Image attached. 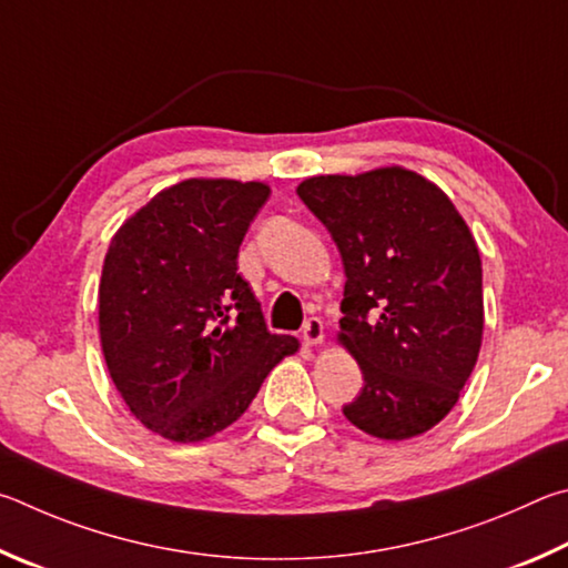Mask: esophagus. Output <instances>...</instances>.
Segmentation results:
<instances>
[{
	"instance_id": "esophagus-1",
	"label": "esophagus",
	"mask_w": 568,
	"mask_h": 568,
	"mask_svg": "<svg viewBox=\"0 0 568 568\" xmlns=\"http://www.w3.org/2000/svg\"><path fill=\"white\" fill-rule=\"evenodd\" d=\"M302 339H304V344H310V346L322 344V339H324V322L320 320V316H310V320L304 322Z\"/></svg>"
}]
</instances>
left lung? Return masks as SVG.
I'll list each match as a JSON object with an SVG mask.
<instances>
[{"label": "left lung", "mask_w": 568, "mask_h": 568, "mask_svg": "<svg viewBox=\"0 0 568 568\" xmlns=\"http://www.w3.org/2000/svg\"><path fill=\"white\" fill-rule=\"evenodd\" d=\"M296 194L344 262L339 339L364 374L344 416L386 442L429 432L481 349V256L469 226L439 186L399 166L312 176Z\"/></svg>", "instance_id": "left-lung-1"}]
</instances>
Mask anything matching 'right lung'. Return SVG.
Masks as SVG:
<instances>
[{
  "label": "right lung",
  "mask_w": 568,
  "mask_h": 568,
  "mask_svg": "<svg viewBox=\"0 0 568 568\" xmlns=\"http://www.w3.org/2000/svg\"><path fill=\"white\" fill-rule=\"evenodd\" d=\"M268 186L186 179L114 234L99 284L102 352L129 409L172 442L226 429L266 374L300 349L268 334L236 272L239 246Z\"/></svg>",
  "instance_id": "obj_1"
}]
</instances>
